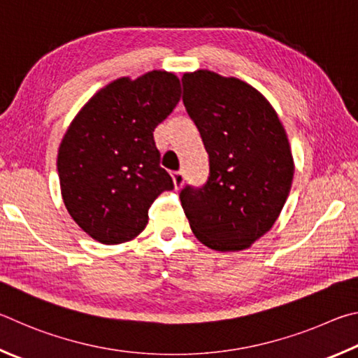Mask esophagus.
<instances>
[{
  "label": "esophagus",
  "instance_id": "34e87169",
  "mask_svg": "<svg viewBox=\"0 0 358 358\" xmlns=\"http://www.w3.org/2000/svg\"><path fill=\"white\" fill-rule=\"evenodd\" d=\"M171 176H173V184H174V189H176V190H179L180 187H182V185H184V182H185V176H184V173H182V171H176V173H173Z\"/></svg>",
  "mask_w": 358,
  "mask_h": 358
}]
</instances>
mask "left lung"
I'll use <instances>...</instances> for the list:
<instances>
[{"instance_id": "left-lung-1", "label": "left lung", "mask_w": 358, "mask_h": 358, "mask_svg": "<svg viewBox=\"0 0 358 358\" xmlns=\"http://www.w3.org/2000/svg\"><path fill=\"white\" fill-rule=\"evenodd\" d=\"M184 105L209 154L203 187L180 203L199 242L245 250L277 222L294 178L291 146L277 111L253 86L210 71L184 73Z\"/></svg>"}]
</instances>
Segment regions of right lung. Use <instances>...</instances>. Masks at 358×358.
<instances>
[{"instance_id":"right-lung-1","label":"right lung","mask_w":358,"mask_h":358,"mask_svg":"<svg viewBox=\"0 0 358 358\" xmlns=\"http://www.w3.org/2000/svg\"><path fill=\"white\" fill-rule=\"evenodd\" d=\"M179 99L174 73L124 77L92 96L69 125L56 163L61 195L73 222L94 241H131L146 228L154 199L174 189L160 166L154 129Z\"/></svg>"}]
</instances>
